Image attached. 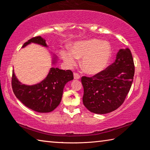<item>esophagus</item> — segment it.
Listing matches in <instances>:
<instances>
[{"instance_id": "1", "label": "esophagus", "mask_w": 150, "mask_h": 150, "mask_svg": "<svg viewBox=\"0 0 150 150\" xmlns=\"http://www.w3.org/2000/svg\"><path fill=\"white\" fill-rule=\"evenodd\" d=\"M73 75H74V79H80V75H79L77 73H74V74H73Z\"/></svg>"}]
</instances>
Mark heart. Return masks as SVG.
<instances>
[{"label": "heart", "instance_id": "obj_1", "mask_svg": "<svg viewBox=\"0 0 150 150\" xmlns=\"http://www.w3.org/2000/svg\"><path fill=\"white\" fill-rule=\"evenodd\" d=\"M61 55L69 67L75 65L77 58H82L81 66L88 74H96L108 65L112 56L110 44L98 39H91L75 43L72 52L62 50Z\"/></svg>", "mask_w": 150, "mask_h": 150}]
</instances>
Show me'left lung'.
I'll return each mask as SVG.
<instances>
[{
	"label": "left lung",
	"mask_w": 150,
	"mask_h": 150,
	"mask_svg": "<svg viewBox=\"0 0 150 150\" xmlns=\"http://www.w3.org/2000/svg\"><path fill=\"white\" fill-rule=\"evenodd\" d=\"M134 59L128 48L119 50L115 62L93 77L83 76V105L91 112L106 114L122 105L134 75Z\"/></svg>",
	"instance_id": "8db88e82"
}]
</instances>
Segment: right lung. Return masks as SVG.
Wrapping results in <instances>:
<instances>
[{"mask_svg": "<svg viewBox=\"0 0 150 150\" xmlns=\"http://www.w3.org/2000/svg\"><path fill=\"white\" fill-rule=\"evenodd\" d=\"M31 42L44 46L47 45L41 36H35L25 42L22 47ZM73 79V73L71 70L52 67L47 77L36 85L28 86L22 84L15 77L14 71L11 82L15 96L22 104L38 112L45 113L54 110L59 105L65 85Z\"/></svg>", "mask_w": 150, "mask_h": 150, "instance_id": "obj_1", "label": "right lung"}]
</instances>
